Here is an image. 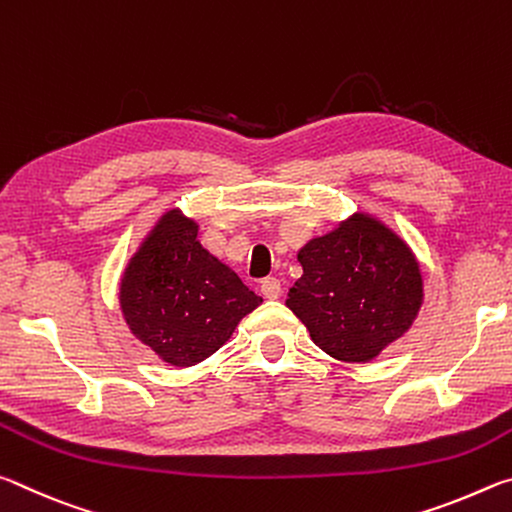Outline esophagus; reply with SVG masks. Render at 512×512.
I'll use <instances>...</instances> for the list:
<instances>
[{"instance_id": "obj_1", "label": "esophagus", "mask_w": 512, "mask_h": 512, "mask_svg": "<svg viewBox=\"0 0 512 512\" xmlns=\"http://www.w3.org/2000/svg\"><path fill=\"white\" fill-rule=\"evenodd\" d=\"M259 291H262V296L266 300H277L282 293V284L277 277H266V280H262V284H259Z\"/></svg>"}]
</instances>
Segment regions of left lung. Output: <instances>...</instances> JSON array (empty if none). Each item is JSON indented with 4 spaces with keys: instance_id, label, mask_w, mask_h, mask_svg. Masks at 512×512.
I'll return each mask as SVG.
<instances>
[{
    "instance_id": "left-lung-1",
    "label": "left lung",
    "mask_w": 512,
    "mask_h": 512,
    "mask_svg": "<svg viewBox=\"0 0 512 512\" xmlns=\"http://www.w3.org/2000/svg\"><path fill=\"white\" fill-rule=\"evenodd\" d=\"M287 307L329 357L368 363L409 332L424 302L420 262L393 228L357 210L298 250Z\"/></svg>"
}]
</instances>
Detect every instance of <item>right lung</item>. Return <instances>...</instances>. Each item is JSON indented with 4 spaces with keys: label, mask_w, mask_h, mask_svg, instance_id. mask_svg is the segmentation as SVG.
<instances>
[{
    "label": "right lung",
    "mask_w": 512,
    "mask_h": 512,
    "mask_svg": "<svg viewBox=\"0 0 512 512\" xmlns=\"http://www.w3.org/2000/svg\"><path fill=\"white\" fill-rule=\"evenodd\" d=\"M262 302L203 248L196 219L180 207L155 221L119 280V307L131 334L176 368L212 357Z\"/></svg>",
    "instance_id": "add662e5"
}]
</instances>
